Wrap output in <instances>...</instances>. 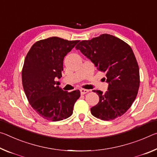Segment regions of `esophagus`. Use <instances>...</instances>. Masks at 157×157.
Segmentation results:
<instances>
[{"mask_svg": "<svg viewBox=\"0 0 157 157\" xmlns=\"http://www.w3.org/2000/svg\"><path fill=\"white\" fill-rule=\"evenodd\" d=\"M80 92H81V94H85L86 93H88L89 92L88 90H86V89H81L80 90Z\"/></svg>", "mask_w": 157, "mask_h": 157, "instance_id": "esophagus-1", "label": "esophagus"}]
</instances>
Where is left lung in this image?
<instances>
[{"instance_id": "1", "label": "left lung", "mask_w": 157, "mask_h": 157, "mask_svg": "<svg viewBox=\"0 0 157 157\" xmlns=\"http://www.w3.org/2000/svg\"><path fill=\"white\" fill-rule=\"evenodd\" d=\"M76 48L106 73L109 84L105 93L93 90L99 101L91 108L92 115L110 120L125 113L134 101L140 86L139 67L130 46L113 35L102 34L81 41Z\"/></svg>"}]
</instances>
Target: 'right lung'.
Listing matches in <instances>:
<instances>
[{
	"label": "right lung",
	"mask_w": 157,
	"mask_h": 157,
	"mask_svg": "<svg viewBox=\"0 0 157 157\" xmlns=\"http://www.w3.org/2000/svg\"><path fill=\"white\" fill-rule=\"evenodd\" d=\"M79 42L52 37L35 42L25 58L22 83L33 109L41 117L56 122L73 113L81 96L78 90L67 92L59 86L65 56Z\"/></svg>",
	"instance_id": "obj_1"
}]
</instances>
